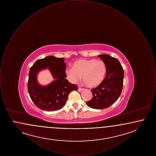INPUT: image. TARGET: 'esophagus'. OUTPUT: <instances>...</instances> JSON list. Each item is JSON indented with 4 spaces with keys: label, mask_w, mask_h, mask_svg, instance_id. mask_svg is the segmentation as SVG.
Instances as JSON below:
<instances>
[{
    "label": "esophagus",
    "mask_w": 156,
    "mask_h": 156,
    "mask_svg": "<svg viewBox=\"0 0 156 156\" xmlns=\"http://www.w3.org/2000/svg\"><path fill=\"white\" fill-rule=\"evenodd\" d=\"M84 90V89L83 88H78V90L79 91V92H81V91H82V90Z\"/></svg>",
    "instance_id": "esophagus-1"
}]
</instances>
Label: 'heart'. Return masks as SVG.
Returning <instances> with one entry per match:
<instances>
[{"label": "heart", "instance_id": "1", "mask_svg": "<svg viewBox=\"0 0 156 156\" xmlns=\"http://www.w3.org/2000/svg\"><path fill=\"white\" fill-rule=\"evenodd\" d=\"M107 73L106 64L104 61L95 58L81 59L75 61L72 68L66 70L68 80L73 83L79 81L82 76L83 81L90 88L101 85Z\"/></svg>", "mask_w": 156, "mask_h": 156}]
</instances>
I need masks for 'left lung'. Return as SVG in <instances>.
<instances>
[{
  "label": "left lung",
  "instance_id": "1",
  "mask_svg": "<svg viewBox=\"0 0 156 156\" xmlns=\"http://www.w3.org/2000/svg\"><path fill=\"white\" fill-rule=\"evenodd\" d=\"M106 64L107 73L103 82L91 89L92 98L87 102L93 109H103L115 103L123 89L124 71L118 59L108 54L98 55Z\"/></svg>",
  "mask_w": 156,
  "mask_h": 156
}]
</instances>
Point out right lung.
Returning <instances> with one entry per match:
<instances>
[{"label": "right lung", "instance_id": "1", "mask_svg": "<svg viewBox=\"0 0 156 156\" xmlns=\"http://www.w3.org/2000/svg\"><path fill=\"white\" fill-rule=\"evenodd\" d=\"M47 68L51 71L55 80L47 86H42L37 83V75L41 70ZM66 69L64 58L52 55L38 59L31 67L28 92L33 103L40 109L47 111L59 110L66 104L69 94L78 89L76 85L66 79Z\"/></svg>", "mask_w": 156, "mask_h": 156}]
</instances>
